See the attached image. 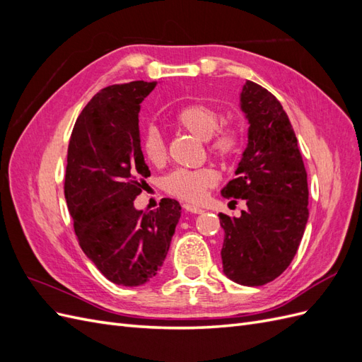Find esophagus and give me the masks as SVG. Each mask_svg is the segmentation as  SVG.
Masks as SVG:
<instances>
[{
    "mask_svg": "<svg viewBox=\"0 0 362 362\" xmlns=\"http://www.w3.org/2000/svg\"><path fill=\"white\" fill-rule=\"evenodd\" d=\"M182 206H184V210H185V211L193 213V214H201V213H204L202 208H199V206H194V205H190V204H184Z\"/></svg>",
    "mask_w": 362,
    "mask_h": 362,
    "instance_id": "esophagus-1",
    "label": "esophagus"
}]
</instances>
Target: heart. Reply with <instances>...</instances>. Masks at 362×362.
I'll return each mask as SVG.
<instances>
[{
  "mask_svg": "<svg viewBox=\"0 0 362 362\" xmlns=\"http://www.w3.org/2000/svg\"><path fill=\"white\" fill-rule=\"evenodd\" d=\"M217 110L213 107L194 103L182 107L175 115V122L196 139L208 144V151L221 160L235 156L240 146V131L231 124L218 125ZM141 152L152 164H161L166 160V144L156 127H149L141 136ZM217 175L210 168L201 169H178L164 180V189L180 199L196 202L201 201L206 189L213 187Z\"/></svg>",
  "mask_w": 362,
  "mask_h": 362,
  "instance_id": "heart-1",
  "label": "heart"
}]
</instances>
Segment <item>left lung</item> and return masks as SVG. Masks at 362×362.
<instances>
[{"instance_id": "8db88e82", "label": "left lung", "mask_w": 362, "mask_h": 362, "mask_svg": "<svg viewBox=\"0 0 362 362\" xmlns=\"http://www.w3.org/2000/svg\"><path fill=\"white\" fill-rule=\"evenodd\" d=\"M240 108L249 122L247 146L222 196L243 199L247 208L240 217L218 214L225 231L221 255L229 279L259 287L278 278L298 252L310 216L308 182L298 139L276 98L247 80Z\"/></svg>"}]
</instances>
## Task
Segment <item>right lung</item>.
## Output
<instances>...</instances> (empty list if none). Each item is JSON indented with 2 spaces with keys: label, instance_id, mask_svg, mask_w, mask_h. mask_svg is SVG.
I'll list each match as a JSON object with an SVG mask.
<instances>
[{
  "label": "right lung",
  "instance_id": "right-lung-1",
  "mask_svg": "<svg viewBox=\"0 0 362 362\" xmlns=\"http://www.w3.org/2000/svg\"><path fill=\"white\" fill-rule=\"evenodd\" d=\"M156 81L108 86L96 93L74 125L64 175V198L78 243L103 275L137 287L154 278L181 217L164 198L154 211L134 199L151 172L140 146V104Z\"/></svg>",
  "mask_w": 362,
  "mask_h": 362
}]
</instances>
